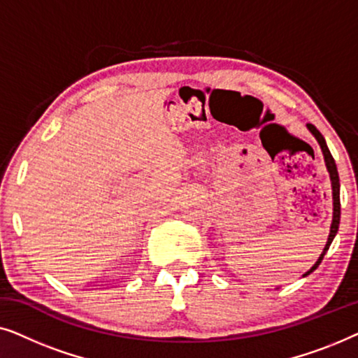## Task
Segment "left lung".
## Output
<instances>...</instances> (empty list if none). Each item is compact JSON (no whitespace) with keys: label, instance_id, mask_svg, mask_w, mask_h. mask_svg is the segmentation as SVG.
<instances>
[{"label":"left lung","instance_id":"left-lung-1","mask_svg":"<svg viewBox=\"0 0 358 358\" xmlns=\"http://www.w3.org/2000/svg\"><path fill=\"white\" fill-rule=\"evenodd\" d=\"M306 127H308V130H310L311 134L315 135V138L317 140V143H320V146H321L322 155H324V163H326V168H327V171H329L331 185H332V205H334V212H332L331 231H329V238H327L326 246H324V249H322L321 256H320V259H317V261H316L315 266H313V267L310 268V271H308L303 277L310 275V273H311L313 271H316L317 266H320L321 261H322V257H324V254L327 252V249H329V246H331L332 239H334V236L337 234V229H339V223H341V197H339L341 184H339V174H337V166H336V161H334V158H332L331 151H329V148H327L326 140H324V136L321 135V131L317 130L316 127L313 125V124H308Z\"/></svg>","mask_w":358,"mask_h":358}]
</instances>
